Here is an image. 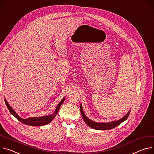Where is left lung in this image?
<instances>
[{
	"mask_svg": "<svg viewBox=\"0 0 154 154\" xmlns=\"http://www.w3.org/2000/svg\"><path fill=\"white\" fill-rule=\"evenodd\" d=\"M80 111H81V114H82V115L84 121L85 122V123L88 126H90V128H93L94 129H97V130H108V129H112V128H114L119 126L120 124L122 123V122L126 120V119L128 118V116L129 115L131 110L129 111V112L123 118L120 119L119 120L116 121H112L110 122H107V123H103V122H100L99 123V122H95L93 121H91L90 119H89L84 114L82 105H80Z\"/></svg>",
	"mask_w": 154,
	"mask_h": 154,
	"instance_id": "obj_1",
	"label": "left lung"
}]
</instances>
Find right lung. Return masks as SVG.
<instances>
[{
	"label": "right lung",
	"instance_id": "add662e5",
	"mask_svg": "<svg viewBox=\"0 0 154 154\" xmlns=\"http://www.w3.org/2000/svg\"><path fill=\"white\" fill-rule=\"evenodd\" d=\"M65 98H64L62 101H61L60 103L58 104L55 111L54 112V113L51 115L49 116H45L43 117H34V118H29L28 119H23L22 118H20L17 113L13 109V108L10 106L7 101L6 99H5V104L7 105V107L8 108L9 111L10 112L12 115H14L18 121H20L22 123L26 125H29V126H44L46 125L51 121H53V119L55 118L56 115L57 114V112L59 111V109L60 108V106H61L63 103V102L64 101Z\"/></svg>",
	"mask_w": 154,
	"mask_h": 154
}]
</instances>
